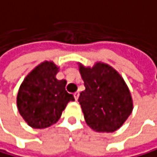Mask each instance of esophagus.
<instances>
[{
	"instance_id": "obj_1",
	"label": "esophagus",
	"mask_w": 157,
	"mask_h": 157,
	"mask_svg": "<svg viewBox=\"0 0 157 157\" xmlns=\"http://www.w3.org/2000/svg\"><path fill=\"white\" fill-rule=\"evenodd\" d=\"M74 98H75V100H77L78 98H79V92L74 93Z\"/></svg>"
}]
</instances>
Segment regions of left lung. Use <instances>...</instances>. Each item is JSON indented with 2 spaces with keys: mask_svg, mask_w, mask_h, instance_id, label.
Instances as JSON below:
<instances>
[{
  "mask_svg": "<svg viewBox=\"0 0 157 157\" xmlns=\"http://www.w3.org/2000/svg\"><path fill=\"white\" fill-rule=\"evenodd\" d=\"M85 85L79 101L87 124L96 132H114L124 124L133 110L126 83L119 72L104 63L93 67L79 63Z\"/></svg>",
  "mask_w": 157,
  "mask_h": 157,
  "instance_id": "left-lung-1",
  "label": "left lung"
}]
</instances>
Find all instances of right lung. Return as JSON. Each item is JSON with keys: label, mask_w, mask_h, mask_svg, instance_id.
Listing matches in <instances>:
<instances>
[{"label": "right lung", "mask_w": 157, "mask_h": 157, "mask_svg": "<svg viewBox=\"0 0 157 157\" xmlns=\"http://www.w3.org/2000/svg\"><path fill=\"white\" fill-rule=\"evenodd\" d=\"M59 67L45 61L34 67L22 82L17 94V108L33 128H46L56 124L74 96L65 90V80H58Z\"/></svg>", "instance_id": "1"}]
</instances>
